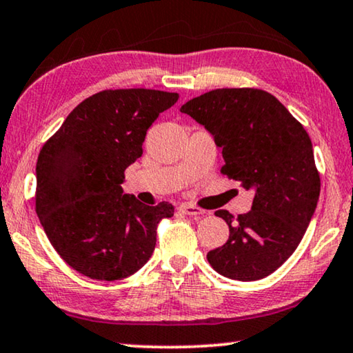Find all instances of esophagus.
I'll return each instance as SVG.
<instances>
[{"label":"esophagus","mask_w":353,"mask_h":353,"mask_svg":"<svg viewBox=\"0 0 353 353\" xmlns=\"http://www.w3.org/2000/svg\"><path fill=\"white\" fill-rule=\"evenodd\" d=\"M179 209H181V212L190 215V217H199V215L206 214V210H203V209H199L196 206H193V204H190V203L181 204V208H179Z\"/></svg>","instance_id":"34e87169"}]
</instances>
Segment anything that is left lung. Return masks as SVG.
I'll list each match as a JSON object with an SVG mask.
<instances>
[{
  "label": "left lung",
  "mask_w": 353,
  "mask_h": 353,
  "mask_svg": "<svg viewBox=\"0 0 353 353\" xmlns=\"http://www.w3.org/2000/svg\"><path fill=\"white\" fill-rule=\"evenodd\" d=\"M181 112L206 126L222 147V174L254 190L252 210L233 219L217 210L230 238L208 254L219 274L259 281L301 243L320 194V174L307 131L271 93L217 88L187 101Z\"/></svg>",
  "instance_id": "obj_1"
}]
</instances>
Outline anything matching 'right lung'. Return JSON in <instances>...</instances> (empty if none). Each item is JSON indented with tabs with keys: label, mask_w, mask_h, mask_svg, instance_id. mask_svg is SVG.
I'll return each instance as SVG.
<instances>
[{
	"label": "right lung",
	"mask_w": 353,
	"mask_h": 353,
	"mask_svg": "<svg viewBox=\"0 0 353 353\" xmlns=\"http://www.w3.org/2000/svg\"><path fill=\"white\" fill-rule=\"evenodd\" d=\"M179 93L103 90L83 99L46 141L36 163V214L50 244L81 274L119 281L150 259L172 204L147 206L120 183L143 155L147 130Z\"/></svg>",
	"instance_id": "right-lung-1"
}]
</instances>
